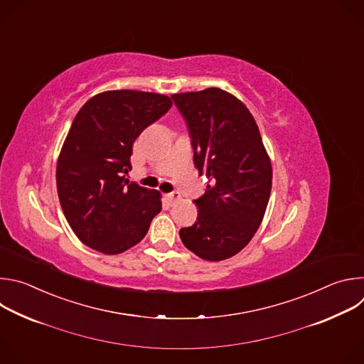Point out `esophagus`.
Listing matches in <instances>:
<instances>
[{
	"label": "esophagus",
	"mask_w": 364,
	"mask_h": 364,
	"mask_svg": "<svg viewBox=\"0 0 364 364\" xmlns=\"http://www.w3.org/2000/svg\"><path fill=\"white\" fill-rule=\"evenodd\" d=\"M167 198H168L170 201H176V200H178V198H180V194H178L177 191H173V193L167 194Z\"/></svg>",
	"instance_id": "1"
}]
</instances>
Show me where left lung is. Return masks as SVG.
<instances>
[{
  "label": "left lung",
  "instance_id": "obj_1",
  "mask_svg": "<svg viewBox=\"0 0 364 364\" xmlns=\"http://www.w3.org/2000/svg\"><path fill=\"white\" fill-rule=\"evenodd\" d=\"M187 122L194 166L209 184L197 220L180 230L184 246L205 261L240 252L261 226L272 188V166L259 128L236 96L219 87L171 95Z\"/></svg>",
  "mask_w": 364,
  "mask_h": 364
}]
</instances>
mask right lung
I'll use <instances>...</instances> for the list:
<instances>
[{
  "label": "right lung",
  "instance_id": "right-lung-1",
  "mask_svg": "<svg viewBox=\"0 0 364 364\" xmlns=\"http://www.w3.org/2000/svg\"><path fill=\"white\" fill-rule=\"evenodd\" d=\"M173 105L168 96L108 90L90 97L75 117L62 146L56 183L63 213L86 246L122 253L144 239L161 212L157 190L129 183L132 145Z\"/></svg>",
  "mask_w": 364,
  "mask_h": 364
}]
</instances>
